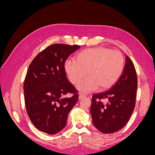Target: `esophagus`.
<instances>
[{
	"instance_id": "esophagus-1",
	"label": "esophagus",
	"mask_w": 155,
	"mask_h": 155,
	"mask_svg": "<svg viewBox=\"0 0 155 155\" xmlns=\"http://www.w3.org/2000/svg\"><path fill=\"white\" fill-rule=\"evenodd\" d=\"M85 97H86V95L85 94L80 93L79 94V100H81V99H83V98Z\"/></svg>"
}]
</instances>
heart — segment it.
Returning <instances> with one entry per match:
<instances>
[{
    "label": "heart",
    "instance_id": "heart-1",
    "mask_svg": "<svg viewBox=\"0 0 155 155\" xmlns=\"http://www.w3.org/2000/svg\"><path fill=\"white\" fill-rule=\"evenodd\" d=\"M125 59L120 51L104 47L88 48L81 51L76 61L67 59L64 71L72 84L81 92H91L100 87L104 90L110 88L118 80L124 71Z\"/></svg>",
    "mask_w": 155,
    "mask_h": 155
}]
</instances>
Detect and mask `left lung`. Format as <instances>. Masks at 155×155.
I'll use <instances>...</instances> for the list:
<instances>
[{
    "label": "left lung",
    "instance_id": "8db88e82",
    "mask_svg": "<svg viewBox=\"0 0 155 155\" xmlns=\"http://www.w3.org/2000/svg\"><path fill=\"white\" fill-rule=\"evenodd\" d=\"M138 80L132 61L126 55L121 77L109 91L92 96L91 114L92 123L105 134L116 132L128 122L136 103ZM107 100V104L100 100Z\"/></svg>",
    "mask_w": 155,
    "mask_h": 155
}]
</instances>
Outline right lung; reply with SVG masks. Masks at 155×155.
Returning a JSON list of instances; mask_svg holds the SVG:
<instances>
[{"label":"right lung","instance_id":"right-lung-1","mask_svg":"<svg viewBox=\"0 0 155 155\" xmlns=\"http://www.w3.org/2000/svg\"><path fill=\"white\" fill-rule=\"evenodd\" d=\"M79 48L78 45H50L30 64L23 86L25 105L32 124L42 132L55 134L61 130L78 101V92L67 78L64 63ZM68 93L73 96L64 97Z\"/></svg>","mask_w":155,"mask_h":155}]
</instances>
